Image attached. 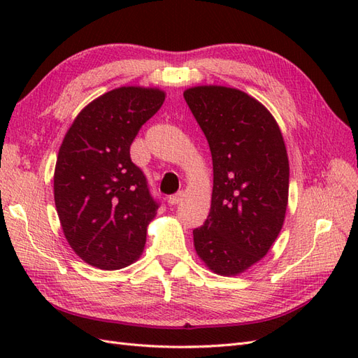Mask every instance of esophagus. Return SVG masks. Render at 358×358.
I'll use <instances>...</instances> for the list:
<instances>
[{
  "label": "esophagus",
  "mask_w": 358,
  "mask_h": 358,
  "mask_svg": "<svg viewBox=\"0 0 358 358\" xmlns=\"http://www.w3.org/2000/svg\"><path fill=\"white\" fill-rule=\"evenodd\" d=\"M183 196H185V194H183V191H179V192H176V194H173V196H170L169 197V204H178L182 199H183Z\"/></svg>",
  "instance_id": "34e87169"
}]
</instances>
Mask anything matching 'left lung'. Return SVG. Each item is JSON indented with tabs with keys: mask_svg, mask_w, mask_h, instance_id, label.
<instances>
[{
	"mask_svg": "<svg viewBox=\"0 0 358 358\" xmlns=\"http://www.w3.org/2000/svg\"><path fill=\"white\" fill-rule=\"evenodd\" d=\"M212 154L208 220L192 231L212 272L234 276L259 262L282 229L289 166L282 133L266 107L239 90L194 86L183 92Z\"/></svg>",
	"mask_w": 358,
	"mask_h": 358,
	"instance_id": "1",
	"label": "left lung"
}]
</instances>
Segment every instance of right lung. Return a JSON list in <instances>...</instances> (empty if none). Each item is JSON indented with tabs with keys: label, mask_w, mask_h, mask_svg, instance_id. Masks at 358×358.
<instances>
[{
	"label": "right lung",
	"mask_w": 358,
	"mask_h": 358,
	"mask_svg": "<svg viewBox=\"0 0 358 358\" xmlns=\"http://www.w3.org/2000/svg\"><path fill=\"white\" fill-rule=\"evenodd\" d=\"M164 99L162 91L140 86L106 92L62 140L53 176L57 212L73 251L94 267L122 268L143 251L159 203L129 146Z\"/></svg>",
	"instance_id": "right-lung-1"
}]
</instances>
